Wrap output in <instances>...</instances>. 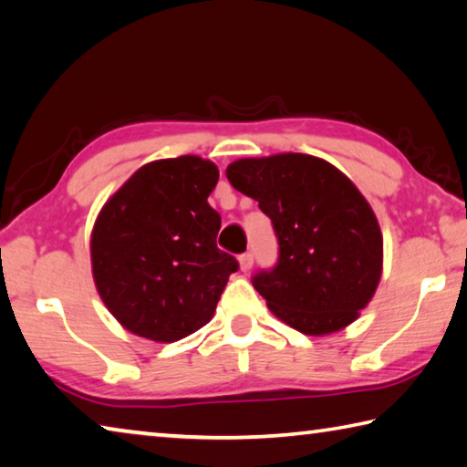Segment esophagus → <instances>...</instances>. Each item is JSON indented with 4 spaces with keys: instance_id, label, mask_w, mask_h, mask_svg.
Here are the masks:
<instances>
[{
    "instance_id": "obj_1",
    "label": "esophagus",
    "mask_w": 467,
    "mask_h": 467,
    "mask_svg": "<svg viewBox=\"0 0 467 467\" xmlns=\"http://www.w3.org/2000/svg\"><path fill=\"white\" fill-rule=\"evenodd\" d=\"M239 265H241V271H249L253 267V255H251V253H243V255L239 257Z\"/></svg>"
}]
</instances>
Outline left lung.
Wrapping results in <instances>:
<instances>
[{
	"label": "left lung",
	"instance_id": "obj_1",
	"mask_svg": "<svg viewBox=\"0 0 467 467\" xmlns=\"http://www.w3.org/2000/svg\"><path fill=\"white\" fill-rule=\"evenodd\" d=\"M226 177L274 224L277 263L253 275L269 310L304 335L351 325L379 284L384 241L349 177L302 152L239 159Z\"/></svg>",
	"mask_w": 467,
	"mask_h": 467
}]
</instances>
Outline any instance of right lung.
<instances>
[{
    "label": "right lung",
    "mask_w": 467,
    "mask_h": 467,
    "mask_svg": "<svg viewBox=\"0 0 467 467\" xmlns=\"http://www.w3.org/2000/svg\"><path fill=\"white\" fill-rule=\"evenodd\" d=\"M218 167L185 155L147 163L101 208L91 271L101 300L130 333L173 343L214 315L239 261L216 247L208 204Z\"/></svg>",
    "instance_id": "obj_1"
}]
</instances>
